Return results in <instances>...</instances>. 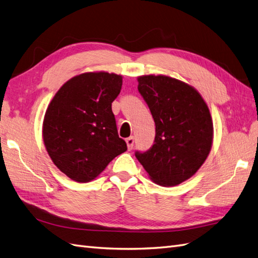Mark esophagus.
I'll return each mask as SVG.
<instances>
[{"label": "esophagus", "mask_w": 258, "mask_h": 258, "mask_svg": "<svg viewBox=\"0 0 258 258\" xmlns=\"http://www.w3.org/2000/svg\"><path fill=\"white\" fill-rule=\"evenodd\" d=\"M126 143H127V148L128 150H132V148H134V143H135V138L134 137H129L126 139Z\"/></svg>", "instance_id": "obj_1"}]
</instances>
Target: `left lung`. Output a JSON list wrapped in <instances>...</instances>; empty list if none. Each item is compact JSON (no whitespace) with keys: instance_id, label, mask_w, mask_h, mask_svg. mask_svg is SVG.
<instances>
[{"instance_id":"8db88e82","label":"left lung","mask_w":258,"mask_h":258,"mask_svg":"<svg viewBox=\"0 0 258 258\" xmlns=\"http://www.w3.org/2000/svg\"><path fill=\"white\" fill-rule=\"evenodd\" d=\"M138 82L156 135L152 148L136 157L156 184L178 185L196 175L212 150L210 108L196 88L169 76L144 75Z\"/></svg>"}]
</instances>
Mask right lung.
Masks as SVG:
<instances>
[{
    "instance_id": "right-lung-1",
    "label": "right lung",
    "mask_w": 258,
    "mask_h": 258,
    "mask_svg": "<svg viewBox=\"0 0 258 258\" xmlns=\"http://www.w3.org/2000/svg\"><path fill=\"white\" fill-rule=\"evenodd\" d=\"M122 76L90 72L62 85L48 104L42 137L52 162L77 182L99 177L127 144L118 137L112 103Z\"/></svg>"
}]
</instances>
